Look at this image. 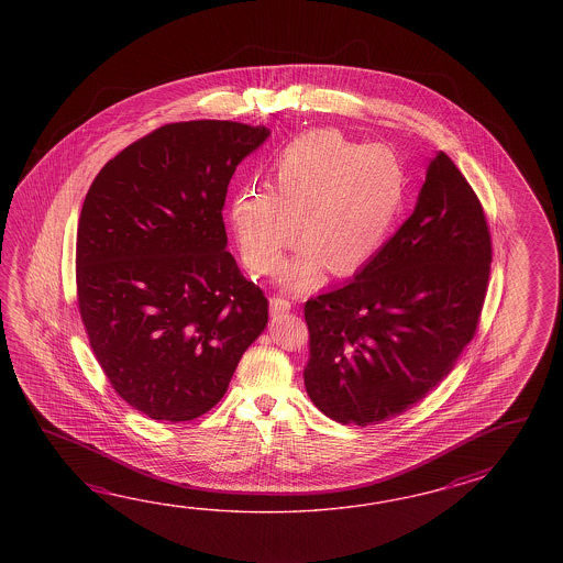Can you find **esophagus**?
<instances>
[{
    "label": "esophagus",
    "instance_id": "obj_1",
    "mask_svg": "<svg viewBox=\"0 0 563 563\" xmlns=\"http://www.w3.org/2000/svg\"><path fill=\"white\" fill-rule=\"evenodd\" d=\"M289 310H291L289 299L276 298V296L269 299V311H272V316H279V313H286V311Z\"/></svg>",
    "mask_w": 563,
    "mask_h": 563
}]
</instances>
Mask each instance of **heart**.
<instances>
[{"instance_id":"1","label":"heart","mask_w":563,"mask_h":563,"mask_svg":"<svg viewBox=\"0 0 563 563\" xmlns=\"http://www.w3.org/2000/svg\"><path fill=\"white\" fill-rule=\"evenodd\" d=\"M402 161L384 144L354 143L338 131L308 132L277 155L274 192L245 189L229 217L253 272L272 274L296 235L303 245L282 284L303 291L322 274H352L368 264L395 231L407 203Z\"/></svg>"}]
</instances>
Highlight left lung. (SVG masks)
I'll return each instance as SVG.
<instances>
[{
  "mask_svg": "<svg viewBox=\"0 0 563 563\" xmlns=\"http://www.w3.org/2000/svg\"><path fill=\"white\" fill-rule=\"evenodd\" d=\"M489 269L483 207L441 151L402 228L346 286L306 301L311 402L358 427L415 407L473 340Z\"/></svg>",
  "mask_w": 563,
  "mask_h": 563,
  "instance_id": "left-lung-1",
  "label": "left lung"
}]
</instances>
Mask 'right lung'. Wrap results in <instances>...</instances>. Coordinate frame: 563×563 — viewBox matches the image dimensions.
I'll list each match as a JSON object with an SVG mask.
<instances>
[{
    "instance_id": "obj_1",
    "label": "right lung",
    "mask_w": 563,
    "mask_h": 563,
    "mask_svg": "<svg viewBox=\"0 0 563 563\" xmlns=\"http://www.w3.org/2000/svg\"><path fill=\"white\" fill-rule=\"evenodd\" d=\"M269 129L165 124L96 175L76 240L78 308L96 360L148 419L192 420L228 393L267 299L228 252L235 168Z\"/></svg>"
}]
</instances>
